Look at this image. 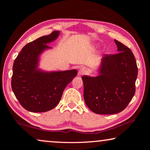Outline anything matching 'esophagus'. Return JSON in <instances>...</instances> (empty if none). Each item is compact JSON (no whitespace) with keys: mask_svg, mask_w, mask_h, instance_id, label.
Wrapping results in <instances>:
<instances>
[{"mask_svg":"<svg viewBox=\"0 0 150 150\" xmlns=\"http://www.w3.org/2000/svg\"><path fill=\"white\" fill-rule=\"evenodd\" d=\"M87 72V69L85 67H81L79 70V72H78V75H82L83 74H85V73Z\"/></svg>","mask_w":150,"mask_h":150,"instance_id":"obj_1","label":"esophagus"}]
</instances>
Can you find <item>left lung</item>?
<instances>
[{
    "instance_id": "8db88e82",
    "label": "left lung",
    "mask_w": 150,
    "mask_h": 150,
    "mask_svg": "<svg viewBox=\"0 0 150 150\" xmlns=\"http://www.w3.org/2000/svg\"><path fill=\"white\" fill-rule=\"evenodd\" d=\"M118 53L105 54L96 77L83 75L84 100L91 111L112 115L124 110L135 94L138 76L135 57L130 48L115 40Z\"/></svg>"
}]
</instances>
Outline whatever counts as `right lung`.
Instances as JSON below:
<instances>
[{"mask_svg":"<svg viewBox=\"0 0 150 150\" xmlns=\"http://www.w3.org/2000/svg\"><path fill=\"white\" fill-rule=\"evenodd\" d=\"M54 31L26 44L14 60L12 89L20 105L32 112H44L54 108L63 91L77 74L76 69L45 72L38 69L40 54L50 49L46 45L57 38Z\"/></svg>","mask_w":150,"mask_h":150,"instance_id":"add662e5","label":"right lung"}]
</instances>
